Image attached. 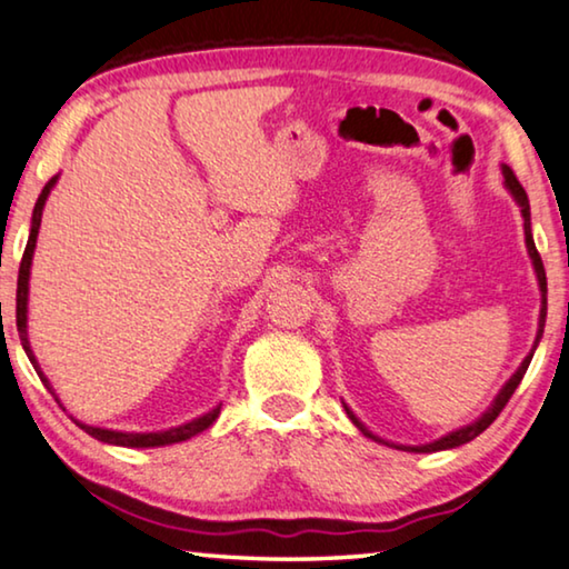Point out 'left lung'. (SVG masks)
<instances>
[{"label": "left lung", "instance_id": "8db88e82", "mask_svg": "<svg viewBox=\"0 0 569 569\" xmlns=\"http://www.w3.org/2000/svg\"><path fill=\"white\" fill-rule=\"evenodd\" d=\"M503 177H506V187H508V192L513 194V200L518 202V208H521V216H523V233H526V249H529V257H531V261H533V271H537V279H539V290H541V312H539V331H537V341H533V349L529 351V357H526L523 361H521V367H518V372L510 377V380L503 385V390L498 392V398L492 400V406L485 410V413L477 418L475 423H469V426H465V428H459V431H451V433H447V436H441L439 441H433V443H423V447H398V449H408V451H441V449H455V447H462V443H467V441H472L475 436H480L485 428H488L492 421H496V418L500 416V410L506 408V402L510 400V395L516 392V387L521 385V380H523V375H526V369H529V365H531V357H533V351H537V346H539V339H541V333H545V320H547V274H545V264H541V257H539V251H537V243H533V236H531V210H529V197H526V189L521 187V182H518L516 179V174L513 171H510L508 167H503ZM346 408V406H343ZM346 413H349V418L353 421V426L359 428L361 433L365 436H369V439H375V441H382V439H377V436L372 433V431H367L365 428V423L359 421L357 416L351 413L349 408H346ZM382 443H387V441H382Z\"/></svg>", "mask_w": 569, "mask_h": 569}]
</instances>
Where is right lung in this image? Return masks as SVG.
<instances>
[{"mask_svg": "<svg viewBox=\"0 0 569 569\" xmlns=\"http://www.w3.org/2000/svg\"><path fill=\"white\" fill-rule=\"evenodd\" d=\"M56 179H48V184L43 187V192H40L38 202H36V210H32V226H30V238H28V246H24V253H22V261H20V274H18V331H20V341H22V349L28 353V359L32 361V367H36V372L40 377V382H43L48 390L53 392L51 382H48V377L40 372L36 357H32V349H30V341H28V282H30V264H32V251H36V241H38V228H40V218H43V204L48 200V194H51V189L56 184ZM56 395V392H53ZM59 400V398H56ZM220 413V406L212 408L210 413H204L200 418H194V421H189L184 426H177V428H169V431H153V433H128V431H110V428H97V426H87L77 421L79 428H84L89 436H94L97 441H104V443H114V447H130V449H148V447H167V443H179V441H187L192 439V436L202 433L204 428H210L212 421H216Z\"/></svg>", "mask_w": 569, "mask_h": 569, "instance_id": "right-lung-1", "label": "right lung"}]
</instances>
